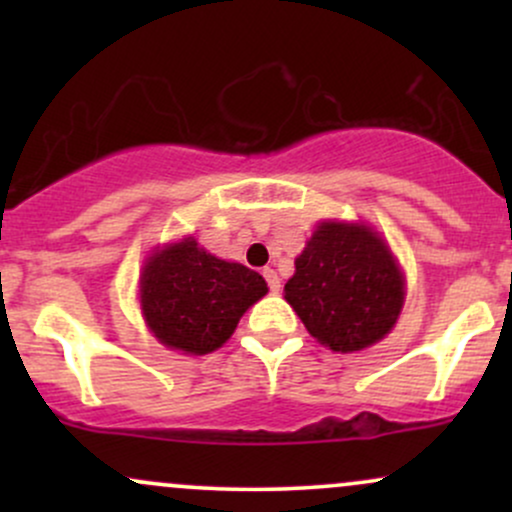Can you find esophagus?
<instances>
[{
  "label": "esophagus",
  "instance_id": "1",
  "mask_svg": "<svg viewBox=\"0 0 512 512\" xmlns=\"http://www.w3.org/2000/svg\"><path fill=\"white\" fill-rule=\"evenodd\" d=\"M262 276H264V279H267V284H269V291H272V293H279V289H281V281H279V276H276V272H274V269H264V272H262Z\"/></svg>",
  "mask_w": 512,
  "mask_h": 512
}]
</instances>
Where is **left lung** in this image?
<instances>
[{
  "mask_svg": "<svg viewBox=\"0 0 512 512\" xmlns=\"http://www.w3.org/2000/svg\"><path fill=\"white\" fill-rule=\"evenodd\" d=\"M284 298L317 342L351 354L395 327L404 276L378 231L366 223L322 221L296 257Z\"/></svg>",
  "mask_w": 512,
  "mask_h": 512,
  "instance_id": "left-lung-1",
  "label": "left lung"
}]
</instances>
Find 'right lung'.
Instances as JSON below:
<instances>
[{
	"label": "right lung",
	"instance_id": "1",
	"mask_svg": "<svg viewBox=\"0 0 512 512\" xmlns=\"http://www.w3.org/2000/svg\"><path fill=\"white\" fill-rule=\"evenodd\" d=\"M267 293L245 264L226 262L182 238L156 250L142 269L139 301L154 337L168 349L211 354L231 339L238 320Z\"/></svg>",
	"mask_w": 512,
	"mask_h": 512
}]
</instances>
